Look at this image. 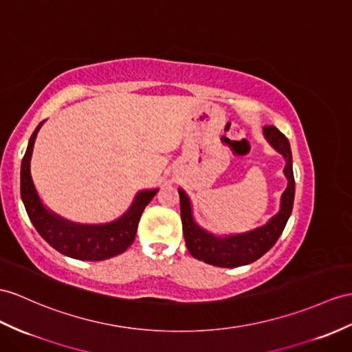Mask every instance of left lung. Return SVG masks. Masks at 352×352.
I'll return each mask as SVG.
<instances>
[{
  "mask_svg": "<svg viewBox=\"0 0 352 352\" xmlns=\"http://www.w3.org/2000/svg\"><path fill=\"white\" fill-rule=\"evenodd\" d=\"M264 135L272 146L282 153L287 161L284 173L288 179V186L284 194H282L279 213L273 217L265 226L248 231V233L228 237H215L195 224L192 219L190 199H188V195L182 190H179L184 236L188 251H190L194 258L217 265V267L246 265L258 260L260 256L267 252L276 243L282 231H284L294 203L296 184L293 175V157H291L288 139L276 126L265 125Z\"/></svg>",
  "mask_w": 352,
  "mask_h": 352,
  "instance_id": "1",
  "label": "left lung"
}]
</instances>
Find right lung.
Returning <instances> with one entry per match:
<instances>
[{"mask_svg": "<svg viewBox=\"0 0 352 352\" xmlns=\"http://www.w3.org/2000/svg\"><path fill=\"white\" fill-rule=\"evenodd\" d=\"M43 122L31 135L21 167V195L32 226L58 252L76 260L101 261L122 254L134 242L142 213L157 194V190L137 194L133 206L124 217L106 226H80L54 215L43 206L30 171L34 142Z\"/></svg>", "mask_w": 352, "mask_h": 352, "instance_id": "right-lung-1", "label": "right lung"}]
</instances>
